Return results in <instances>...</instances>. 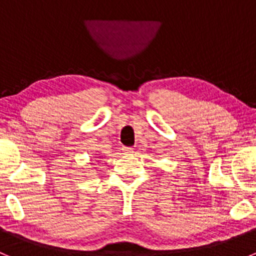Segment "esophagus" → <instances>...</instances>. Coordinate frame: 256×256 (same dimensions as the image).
<instances>
[{"label": "esophagus", "mask_w": 256, "mask_h": 256, "mask_svg": "<svg viewBox=\"0 0 256 256\" xmlns=\"http://www.w3.org/2000/svg\"><path fill=\"white\" fill-rule=\"evenodd\" d=\"M122 151L126 152V154H132L134 148L132 147H122Z\"/></svg>", "instance_id": "esophagus-1"}]
</instances>
